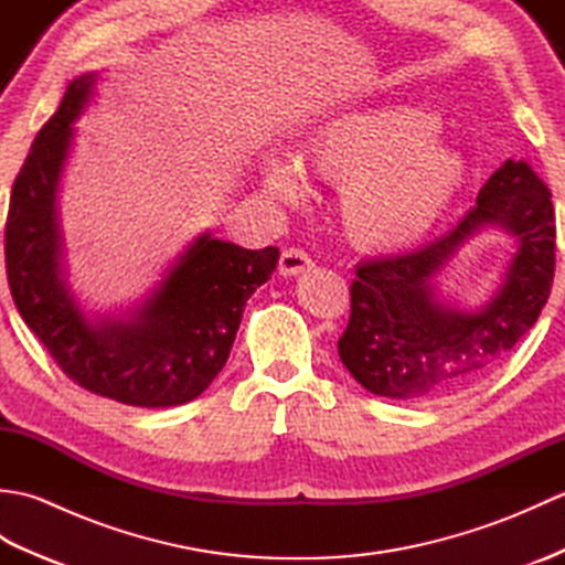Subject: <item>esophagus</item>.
<instances>
[{
	"mask_svg": "<svg viewBox=\"0 0 565 565\" xmlns=\"http://www.w3.org/2000/svg\"><path fill=\"white\" fill-rule=\"evenodd\" d=\"M308 269H313V259L306 249L301 247H286L279 257V271L284 276H296V274H303Z\"/></svg>",
	"mask_w": 565,
	"mask_h": 565,
	"instance_id": "esophagus-1",
	"label": "esophagus"
}]
</instances>
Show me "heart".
Instances as JSON below:
<instances>
[{
	"mask_svg": "<svg viewBox=\"0 0 565 565\" xmlns=\"http://www.w3.org/2000/svg\"><path fill=\"white\" fill-rule=\"evenodd\" d=\"M439 116L383 102L330 118L308 138L303 160L340 186V215L352 243L395 249L431 231L466 179L463 154L439 136ZM271 196L306 194L303 164L267 154L259 167Z\"/></svg>",
	"mask_w": 565,
	"mask_h": 565,
	"instance_id": "obj_1",
	"label": "heart"
}]
</instances>
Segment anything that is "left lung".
I'll return each instance as SVG.
<instances>
[{
    "mask_svg": "<svg viewBox=\"0 0 565 565\" xmlns=\"http://www.w3.org/2000/svg\"><path fill=\"white\" fill-rule=\"evenodd\" d=\"M486 224L519 237L499 294L478 315L444 307L434 276ZM556 269V215L548 186L524 160H508L478 191L476 206L435 243L369 259L352 281V313L338 342L362 386L401 401H429L488 374L532 330Z\"/></svg>",
    "mask_w": 565,
    "mask_h": 565,
    "instance_id": "1",
    "label": "left lung"
}]
</instances>
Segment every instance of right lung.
Segmentation results:
<instances>
[{"label":"right lung","instance_id":"right-lung-1","mask_svg":"<svg viewBox=\"0 0 565 565\" xmlns=\"http://www.w3.org/2000/svg\"><path fill=\"white\" fill-rule=\"evenodd\" d=\"M97 75L70 84L35 136L11 189L4 257L23 322L63 374L89 393L126 405L170 407L194 401L221 374L247 298L269 279L279 249H245L209 233L189 245L130 320L89 322L60 279L55 194L72 124Z\"/></svg>","mask_w":565,"mask_h":565}]
</instances>
